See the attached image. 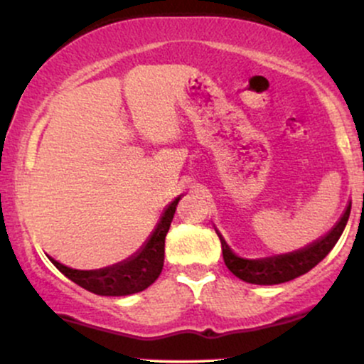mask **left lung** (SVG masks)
<instances>
[{
  "label": "left lung",
  "instance_id": "left-lung-1",
  "mask_svg": "<svg viewBox=\"0 0 364 364\" xmlns=\"http://www.w3.org/2000/svg\"><path fill=\"white\" fill-rule=\"evenodd\" d=\"M350 214V202L346 205L344 212L339 217L336 224L332 225L328 232L320 236L313 243L303 246V248L294 250L291 253L282 255H272V257H263V258H245L240 257L232 252L231 246L220 235L219 229L215 228L217 236L220 240V246H223V257L225 262V267L231 270L241 281L257 284V286H274V284H282L292 279L299 277V275L310 272L315 265L323 260L330 253V250L336 246L339 237L344 232L346 224H348Z\"/></svg>",
  "mask_w": 364,
  "mask_h": 364
}]
</instances>
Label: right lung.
I'll return each mask as SVG.
<instances>
[{
	"label": "right lung",
	"mask_w": 364,
	"mask_h": 364,
	"mask_svg": "<svg viewBox=\"0 0 364 364\" xmlns=\"http://www.w3.org/2000/svg\"><path fill=\"white\" fill-rule=\"evenodd\" d=\"M183 195H178L169 205H166L161 219L145 243L136 250L127 260L112 263L109 267L94 270H78L66 267L54 260L53 257L48 258L63 275L73 281L83 289L94 292L99 296H129L147 289L150 284L156 282L164 267V241L169 231V225L173 223L174 212H176L178 202Z\"/></svg>",
	"instance_id": "add662e5"
}]
</instances>
